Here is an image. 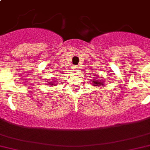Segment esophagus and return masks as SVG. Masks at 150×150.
<instances>
[{
  "label": "esophagus",
  "instance_id": "esophagus-1",
  "mask_svg": "<svg viewBox=\"0 0 150 150\" xmlns=\"http://www.w3.org/2000/svg\"><path fill=\"white\" fill-rule=\"evenodd\" d=\"M77 69H78L77 66H73V71H74V72H77V71H78Z\"/></svg>",
  "mask_w": 150,
  "mask_h": 150
}]
</instances>
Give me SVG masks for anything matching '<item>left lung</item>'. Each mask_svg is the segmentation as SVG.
<instances>
[{"label": "left lung", "mask_w": 150, "mask_h": 150, "mask_svg": "<svg viewBox=\"0 0 150 150\" xmlns=\"http://www.w3.org/2000/svg\"><path fill=\"white\" fill-rule=\"evenodd\" d=\"M93 86H96L97 87H101V86H103L105 84V81L104 80H101L100 77H95V78H93V82H91Z\"/></svg>", "instance_id": "left-lung-1"}]
</instances>
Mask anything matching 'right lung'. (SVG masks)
I'll return each instance as SVG.
<instances>
[{"label":"right lung","mask_w":150,"mask_h":150,"mask_svg":"<svg viewBox=\"0 0 150 150\" xmlns=\"http://www.w3.org/2000/svg\"><path fill=\"white\" fill-rule=\"evenodd\" d=\"M53 80H54V79H53ZM49 84H48V85H50V86H54V85H55V84H56V83H55V81H49Z\"/></svg>","instance_id":"1"}]
</instances>
